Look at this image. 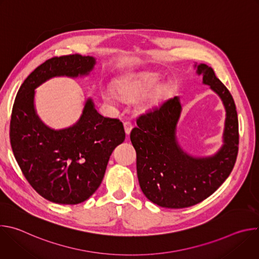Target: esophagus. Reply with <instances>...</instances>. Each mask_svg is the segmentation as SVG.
Returning a JSON list of instances; mask_svg holds the SVG:
<instances>
[{
    "label": "esophagus",
    "instance_id": "obj_1",
    "mask_svg": "<svg viewBox=\"0 0 259 259\" xmlns=\"http://www.w3.org/2000/svg\"><path fill=\"white\" fill-rule=\"evenodd\" d=\"M132 128H133V126H132L131 122H129V121L124 122V129H125V133H126L127 135H129V134H130V132H131Z\"/></svg>",
    "mask_w": 259,
    "mask_h": 259
}]
</instances>
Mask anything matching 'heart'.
<instances>
[{"instance_id":"heart-1","label":"heart","mask_w":259,"mask_h":259,"mask_svg":"<svg viewBox=\"0 0 259 259\" xmlns=\"http://www.w3.org/2000/svg\"><path fill=\"white\" fill-rule=\"evenodd\" d=\"M158 84L159 83L153 79L135 80L129 82H122L117 85L115 90L120 97L127 100H135L155 89ZM102 96L103 99L107 101H112L114 99V95L109 90L104 91Z\"/></svg>"}]
</instances>
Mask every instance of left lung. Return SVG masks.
I'll return each mask as SVG.
<instances>
[{
	"mask_svg": "<svg viewBox=\"0 0 259 259\" xmlns=\"http://www.w3.org/2000/svg\"><path fill=\"white\" fill-rule=\"evenodd\" d=\"M195 68L226 108L220 149L207 157L182 150L176 136L182 109L178 96L141 115L130 133L140 189L151 202L165 208H187L207 199L229 177L238 156L239 122L233 96L210 66L195 63Z\"/></svg>",
	"mask_w": 259,
	"mask_h": 259,
	"instance_id": "obj_1",
	"label": "left lung"
}]
</instances>
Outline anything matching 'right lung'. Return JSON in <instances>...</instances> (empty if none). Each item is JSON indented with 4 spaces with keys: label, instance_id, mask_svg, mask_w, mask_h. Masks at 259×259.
I'll return each mask as SVG.
<instances>
[{
    "label": "right lung",
    "instance_id": "right-lung-1",
    "mask_svg": "<svg viewBox=\"0 0 259 259\" xmlns=\"http://www.w3.org/2000/svg\"><path fill=\"white\" fill-rule=\"evenodd\" d=\"M96 60L80 54L53 57L36 67L20 86L10 122V142L18 166L32 189L46 200L76 205L99 188L115 147L125 140L122 122L97 113L85 102L80 119L55 130L34 107L35 89L54 77L88 76Z\"/></svg>",
    "mask_w": 259,
    "mask_h": 259
}]
</instances>
